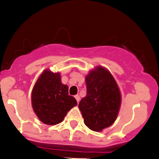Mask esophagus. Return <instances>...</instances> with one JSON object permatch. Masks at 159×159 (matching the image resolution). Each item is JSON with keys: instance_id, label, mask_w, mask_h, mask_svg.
<instances>
[{"instance_id": "esophagus-1", "label": "esophagus", "mask_w": 159, "mask_h": 159, "mask_svg": "<svg viewBox=\"0 0 159 159\" xmlns=\"http://www.w3.org/2000/svg\"><path fill=\"white\" fill-rule=\"evenodd\" d=\"M75 99H76V101H77V102H79V101H80V96L78 95V94H77V95H75Z\"/></svg>"}]
</instances>
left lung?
I'll return each instance as SVG.
<instances>
[{
  "mask_svg": "<svg viewBox=\"0 0 159 159\" xmlns=\"http://www.w3.org/2000/svg\"><path fill=\"white\" fill-rule=\"evenodd\" d=\"M85 81L87 94L78 107L85 125L101 131L116 120L121 102L120 90L109 70L103 67L91 70Z\"/></svg>",
  "mask_w": 159,
  "mask_h": 159,
  "instance_id": "left-lung-1",
  "label": "left lung"
}]
</instances>
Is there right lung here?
I'll return each mask as SVG.
<instances>
[{
	"label": "right lung",
	"mask_w": 159,
	"mask_h": 159,
	"mask_svg": "<svg viewBox=\"0 0 159 159\" xmlns=\"http://www.w3.org/2000/svg\"><path fill=\"white\" fill-rule=\"evenodd\" d=\"M33 109L44 124L54 125L64 120L68 111L77 105L68 94V87L61 81L59 73L45 70L38 78L31 93Z\"/></svg>",
	"instance_id": "right-lung-1"
}]
</instances>
